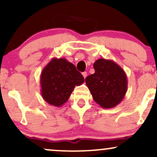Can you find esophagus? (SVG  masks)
<instances>
[{"instance_id": "obj_1", "label": "esophagus", "mask_w": 157, "mask_h": 157, "mask_svg": "<svg viewBox=\"0 0 157 157\" xmlns=\"http://www.w3.org/2000/svg\"><path fill=\"white\" fill-rule=\"evenodd\" d=\"M82 76H83L84 78H86V77H87V72H86V71H84V72H82Z\"/></svg>"}]
</instances>
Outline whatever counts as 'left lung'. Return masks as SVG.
<instances>
[{
    "mask_svg": "<svg viewBox=\"0 0 157 157\" xmlns=\"http://www.w3.org/2000/svg\"><path fill=\"white\" fill-rule=\"evenodd\" d=\"M95 72L86 78L94 100L104 109H111L122 102L128 89L126 74L111 60L100 58L94 63Z\"/></svg>",
    "mask_w": 157,
    "mask_h": 157,
    "instance_id": "obj_1",
    "label": "left lung"
}]
</instances>
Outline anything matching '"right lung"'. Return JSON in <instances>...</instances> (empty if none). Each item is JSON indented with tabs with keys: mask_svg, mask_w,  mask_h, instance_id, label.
Returning a JSON list of instances; mask_svg holds the SVG:
<instances>
[{
	"mask_svg": "<svg viewBox=\"0 0 157 157\" xmlns=\"http://www.w3.org/2000/svg\"><path fill=\"white\" fill-rule=\"evenodd\" d=\"M41 95L50 105L60 107L68 101L76 86L84 77L71 63L65 58H52L40 75Z\"/></svg>",
	"mask_w": 157,
	"mask_h": 157,
	"instance_id": "add662e5",
	"label": "right lung"
}]
</instances>
